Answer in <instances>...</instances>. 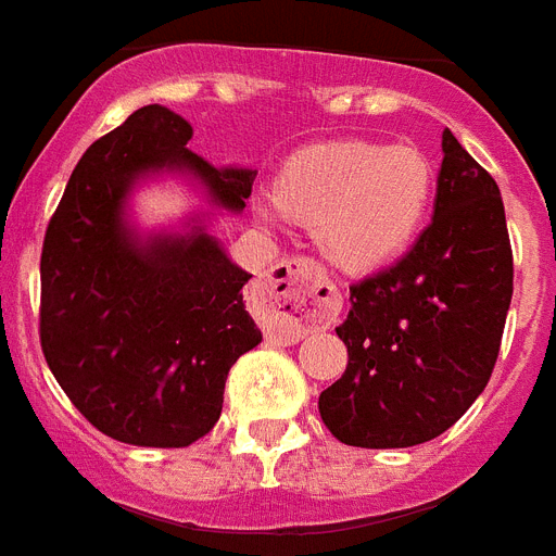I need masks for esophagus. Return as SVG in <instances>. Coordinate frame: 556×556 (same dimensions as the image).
<instances>
[{
  "mask_svg": "<svg viewBox=\"0 0 556 556\" xmlns=\"http://www.w3.org/2000/svg\"><path fill=\"white\" fill-rule=\"evenodd\" d=\"M256 300L263 307L265 336L277 344L300 342L307 330L330 325L339 314V293L319 263L288 256L260 279Z\"/></svg>",
  "mask_w": 556,
  "mask_h": 556,
  "instance_id": "esophagus-1",
  "label": "esophagus"
}]
</instances>
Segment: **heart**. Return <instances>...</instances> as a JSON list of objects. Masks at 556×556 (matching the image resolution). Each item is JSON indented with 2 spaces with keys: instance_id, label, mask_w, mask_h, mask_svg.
<instances>
[{
  "instance_id": "obj_1",
  "label": "heart",
  "mask_w": 556,
  "mask_h": 556,
  "mask_svg": "<svg viewBox=\"0 0 556 556\" xmlns=\"http://www.w3.org/2000/svg\"><path fill=\"white\" fill-rule=\"evenodd\" d=\"M435 169L413 143L344 141L307 149L279 169L277 206L314 226L344 270H372L407 251L432 203Z\"/></svg>"
}]
</instances>
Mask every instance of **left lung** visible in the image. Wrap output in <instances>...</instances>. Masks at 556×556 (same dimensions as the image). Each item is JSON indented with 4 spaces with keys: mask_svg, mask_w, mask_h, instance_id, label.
<instances>
[{
    "mask_svg": "<svg viewBox=\"0 0 556 556\" xmlns=\"http://www.w3.org/2000/svg\"><path fill=\"white\" fill-rule=\"evenodd\" d=\"M435 214L390 268L350 286L342 379L319 395L330 435L401 450L432 441L489 384L511 305L501 189L444 129Z\"/></svg>",
    "mask_w": 556,
    "mask_h": 556,
    "instance_id": "1",
    "label": "left lung"
}]
</instances>
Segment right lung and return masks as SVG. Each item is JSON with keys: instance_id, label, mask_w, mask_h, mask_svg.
<instances>
[{"instance_id": "obj_1", "label": "right lung", "mask_w": 556, "mask_h": 556, "mask_svg": "<svg viewBox=\"0 0 556 556\" xmlns=\"http://www.w3.org/2000/svg\"><path fill=\"white\" fill-rule=\"evenodd\" d=\"M189 121L161 104L98 138L70 175L41 245L39 339L50 372L104 435L180 450L217 424L226 376L260 344L237 268L217 240L141 242L124 223L138 177L184 169L217 206L242 212L256 172L191 152Z\"/></svg>"}]
</instances>
